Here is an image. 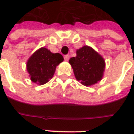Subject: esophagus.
Segmentation results:
<instances>
[{"instance_id": "obj_1", "label": "esophagus", "mask_w": 134, "mask_h": 134, "mask_svg": "<svg viewBox=\"0 0 134 134\" xmlns=\"http://www.w3.org/2000/svg\"><path fill=\"white\" fill-rule=\"evenodd\" d=\"M69 58H70V57H69V55H65L64 57V61L67 62V61H68V60H69Z\"/></svg>"}]
</instances>
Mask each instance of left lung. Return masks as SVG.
I'll list each match as a JSON object with an SVG mask.
<instances>
[{
    "mask_svg": "<svg viewBox=\"0 0 134 134\" xmlns=\"http://www.w3.org/2000/svg\"><path fill=\"white\" fill-rule=\"evenodd\" d=\"M76 54L69 60L76 80L87 87L100 81L105 68L103 57L87 45L77 50Z\"/></svg>",
    "mask_w": 134,
    "mask_h": 134,
    "instance_id": "1",
    "label": "left lung"
}]
</instances>
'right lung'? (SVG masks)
Returning a JSON list of instances; mask_svg holds the SVG:
<instances>
[{"label":"right lung","instance_id":"1","mask_svg":"<svg viewBox=\"0 0 134 134\" xmlns=\"http://www.w3.org/2000/svg\"><path fill=\"white\" fill-rule=\"evenodd\" d=\"M63 60L62 54L51 52L45 47L37 49L26 62V70L31 80L40 85L46 84L52 78L56 67Z\"/></svg>","mask_w":134,"mask_h":134}]
</instances>
